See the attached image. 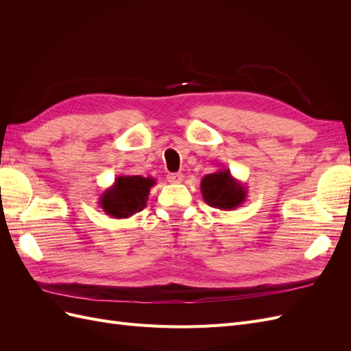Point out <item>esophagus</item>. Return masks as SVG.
Here are the masks:
<instances>
[{
	"label": "esophagus",
	"mask_w": 351,
	"mask_h": 351,
	"mask_svg": "<svg viewBox=\"0 0 351 351\" xmlns=\"http://www.w3.org/2000/svg\"><path fill=\"white\" fill-rule=\"evenodd\" d=\"M183 174L182 173H171V174H168L167 176V180L169 183H176V184H178V183H182L183 182Z\"/></svg>",
	"instance_id": "obj_1"
}]
</instances>
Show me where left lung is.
Wrapping results in <instances>:
<instances>
[{
  "instance_id": "1",
  "label": "left lung",
  "mask_w": 351,
  "mask_h": 351,
  "mask_svg": "<svg viewBox=\"0 0 351 351\" xmlns=\"http://www.w3.org/2000/svg\"><path fill=\"white\" fill-rule=\"evenodd\" d=\"M200 192L206 205L221 210L239 208L247 196V189L232 177L227 168L202 178Z\"/></svg>"
}]
</instances>
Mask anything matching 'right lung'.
Listing matches in <instances>:
<instances>
[{
    "label": "right lung",
    "mask_w": 351,
    "mask_h": 351,
    "mask_svg": "<svg viewBox=\"0 0 351 351\" xmlns=\"http://www.w3.org/2000/svg\"><path fill=\"white\" fill-rule=\"evenodd\" d=\"M155 184L152 177L119 176L101 195L99 206L112 218H130L146 206L151 187Z\"/></svg>",
    "instance_id": "obj_1"
}]
</instances>
